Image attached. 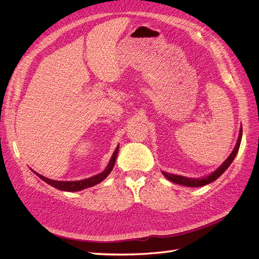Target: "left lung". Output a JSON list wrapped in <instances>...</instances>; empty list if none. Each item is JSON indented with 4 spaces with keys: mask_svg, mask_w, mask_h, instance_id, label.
Segmentation results:
<instances>
[{
    "mask_svg": "<svg viewBox=\"0 0 259 259\" xmlns=\"http://www.w3.org/2000/svg\"><path fill=\"white\" fill-rule=\"evenodd\" d=\"M241 136H243V128H240L239 130V136H238V140H237V144H236L235 148L233 152L230 153V156L226 159V160L224 161V163L222 164L221 167H219L217 170H214L212 174H210L207 177H203V178H187V177H183V176H178V175H174V174H169V172H163V176L166 177L168 180L171 181L174 184H177V185H183V186H187V187H202L205 185H208L212 183V181L216 180L217 178L221 177V176L226 171V169L230 166V163L233 162V160L235 159L236 155H237L238 149H239V146H240V141H241Z\"/></svg>",
    "mask_w": 259,
    "mask_h": 259,
    "instance_id": "1",
    "label": "left lung"
}]
</instances>
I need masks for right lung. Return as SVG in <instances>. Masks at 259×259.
Wrapping results in <instances>:
<instances>
[{
	"instance_id": "right-lung-1",
	"label": "right lung",
	"mask_w": 259,
	"mask_h": 259,
	"mask_svg": "<svg viewBox=\"0 0 259 259\" xmlns=\"http://www.w3.org/2000/svg\"><path fill=\"white\" fill-rule=\"evenodd\" d=\"M118 151H119V146L115 148V150L113 152L111 159H110V161L108 163L107 168L104 169L101 174L93 176V177H90V178H88V179L79 180V181H59V180L49 179V178L45 177V176H42V175L37 174L35 171H33V172H34L38 178H41L43 181H46L47 184H49L50 186L54 187V188H57L59 190H63V191H80L82 189L89 188V187L98 185L99 183H101L102 180H104V179L108 177L109 174L111 172L112 169H113L115 159H117Z\"/></svg>"
}]
</instances>
